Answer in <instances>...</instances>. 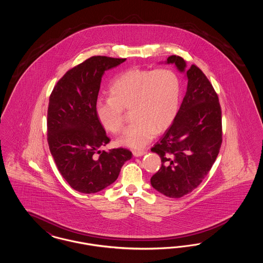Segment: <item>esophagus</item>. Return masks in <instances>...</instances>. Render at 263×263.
<instances>
[{
  "instance_id": "esophagus-1",
  "label": "esophagus",
  "mask_w": 263,
  "mask_h": 263,
  "mask_svg": "<svg viewBox=\"0 0 263 263\" xmlns=\"http://www.w3.org/2000/svg\"><path fill=\"white\" fill-rule=\"evenodd\" d=\"M132 153H133L134 157H142V156H144L146 154L145 151H133Z\"/></svg>"
}]
</instances>
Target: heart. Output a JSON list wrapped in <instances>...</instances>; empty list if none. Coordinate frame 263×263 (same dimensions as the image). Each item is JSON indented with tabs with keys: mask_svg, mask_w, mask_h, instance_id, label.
<instances>
[{
	"mask_svg": "<svg viewBox=\"0 0 263 263\" xmlns=\"http://www.w3.org/2000/svg\"><path fill=\"white\" fill-rule=\"evenodd\" d=\"M180 80L174 70L130 69L117 76L109 87V98L96 103V114L108 132L123 128V108H131L133 122L118 139L122 146L141 149L157 131L165 130L178 111Z\"/></svg>",
	"mask_w": 263,
	"mask_h": 263,
	"instance_id": "1",
	"label": "heart"
}]
</instances>
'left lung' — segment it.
Masks as SVG:
<instances>
[{
    "label": "left lung",
    "instance_id": "1",
    "mask_svg": "<svg viewBox=\"0 0 263 263\" xmlns=\"http://www.w3.org/2000/svg\"><path fill=\"white\" fill-rule=\"evenodd\" d=\"M185 75V97L173 124L151 149L162 160V166L151 178L157 191L171 198H180L197 187L209 173L222 143V112L212 85L198 67L179 56H170Z\"/></svg>",
    "mask_w": 263,
    "mask_h": 263
}]
</instances>
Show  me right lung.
<instances>
[{"label":"right lung","instance_id":"add662e5","mask_svg":"<svg viewBox=\"0 0 263 263\" xmlns=\"http://www.w3.org/2000/svg\"><path fill=\"white\" fill-rule=\"evenodd\" d=\"M125 61L93 56L68 71L51 93L47 114L51 155L64 179L81 193H97L112 184L132 158L123 148L100 150L110 139L96 114L102 76Z\"/></svg>","mask_w":263,"mask_h":263}]
</instances>
